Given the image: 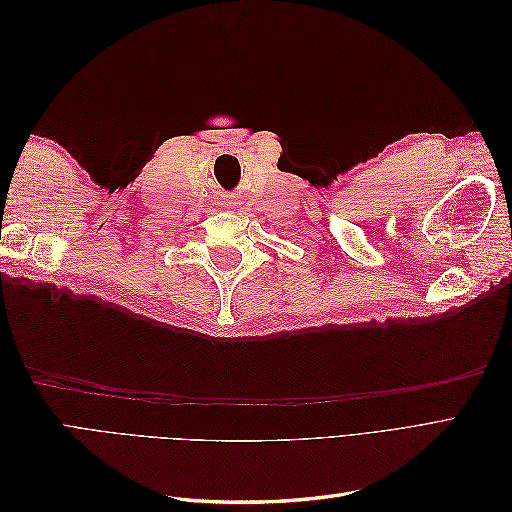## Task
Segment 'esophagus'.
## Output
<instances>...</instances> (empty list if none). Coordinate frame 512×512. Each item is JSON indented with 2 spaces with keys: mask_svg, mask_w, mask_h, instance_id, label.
<instances>
[{
  "mask_svg": "<svg viewBox=\"0 0 512 512\" xmlns=\"http://www.w3.org/2000/svg\"><path fill=\"white\" fill-rule=\"evenodd\" d=\"M228 205H235V203H228Z\"/></svg>",
  "mask_w": 512,
  "mask_h": 512,
  "instance_id": "obj_1",
  "label": "esophagus"
}]
</instances>
